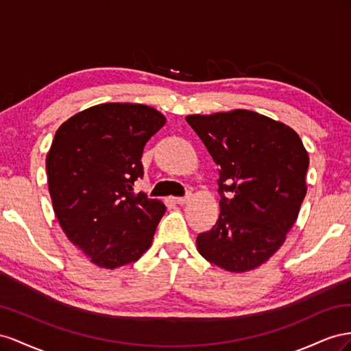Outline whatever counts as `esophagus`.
Returning a JSON list of instances; mask_svg holds the SVG:
<instances>
[{
  "label": "esophagus",
  "mask_w": 351,
  "mask_h": 351,
  "mask_svg": "<svg viewBox=\"0 0 351 351\" xmlns=\"http://www.w3.org/2000/svg\"><path fill=\"white\" fill-rule=\"evenodd\" d=\"M188 198H189V194L185 195V197H173L172 202H173L175 204H185V203L188 202Z\"/></svg>",
  "instance_id": "obj_1"
}]
</instances>
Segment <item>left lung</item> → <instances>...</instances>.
I'll return each instance as SVG.
<instances>
[{
	"instance_id": "obj_1",
	"label": "left lung",
	"mask_w": 351,
	"mask_h": 351,
	"mask_svg": "<svg viewBox=\"0 0 351 351\" xmlns=\"http://www.w3.org/2000/svg\"><path fill=\"white\" fill-rule=\"evenodd\" d=\"M185 120L219 167L220 213L197 237L198 253L229 272L253 270L278 252L295 223L307 191L306 148L294 129L250 110Z\"/></svg>"
}]
</instances>
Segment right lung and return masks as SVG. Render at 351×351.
<instances>
[{"mask_svg": "<svg viewBox=\"0 0 351 351\" xmlns=\"http://www.w3.org/2000/svg\"><path fill=\"white\" fill-rule=\"evenodd\" d=\"M166 117L144 104L89 107L60 126L47 154L48 189L69 241L99 267L136 262L166 207L134 193L144 147Z\"/></svg>", "mask_w": 351, "mask_h": 351, "instance_id": "right-lung-1", "label": "right lung"}]
</instances>
